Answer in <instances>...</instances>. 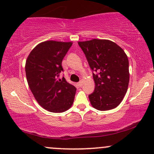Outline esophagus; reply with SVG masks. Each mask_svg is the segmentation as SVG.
I'll use <instances>...</instances> for the list:
<instances>
[{"mask_svg": "<svg viewBox=\"0 0 154 154\" xmlns=\"http://www.w3.org/2000/svg\"><path fill=\"white\" fill-rule=\"evenodd\" d=\"M82 81H80V82H78V84H77V85H78V86L79 87H82Z\"/></svg>", "mask_w": 154, "mask_h": 154, "instance_id": "34e87169", "label": "esophagus"}]
</instances>
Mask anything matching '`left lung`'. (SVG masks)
Listing matches in <instances>:
<instances>
[{
    "label": "left lung",
    "instance_id": "obj_1",
    "mask_svg": "<svg viewBox=\"0 0 154 154\" xmlns=\"http://www.w3.org/2000/svg\"><path fill=\"white\" fill-rule=\"evenodd\" d=\"M93 73L95 91L89 95L90 103L98 110L116 108L127 92L129 62L126 54L112 41L94 39L79 42Z\"/></svg>",
    "mask_w": 154,
    "mask_h": 154
}]
</instances>
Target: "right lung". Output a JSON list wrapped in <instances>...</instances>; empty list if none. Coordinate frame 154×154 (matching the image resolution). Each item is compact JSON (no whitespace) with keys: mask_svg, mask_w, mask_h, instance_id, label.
<instances>
[{"mask_svg":"<svg viewBox=\"0 0 154 154\" xmlns=\"http://www.w3.org/2000/svg\"><path fill=\"white\" fill-rule=\"evenodd\" d=\"M72 42L46 41L36 45L26 61V76L33 95L43 108L63 112L72 107L76 88L60 79L62 59Z\"/></svg>","mask_w":154,"mask_h":154,"instance_id":"add662e5","label":"right lung"}]
</instances>
